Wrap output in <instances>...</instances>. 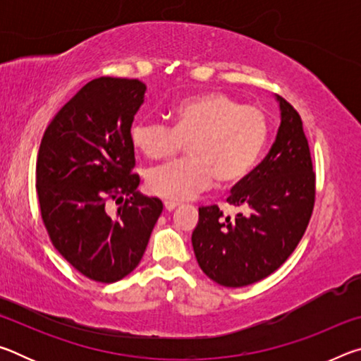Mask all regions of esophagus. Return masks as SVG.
<instances>
[{
  "instance_id": "1",
  "label": "esophagus",
  "mask_w": 361,
  "mask_h": 361,
  "mask_svg": "<svg viewBox=\"0 0 361 361\" xmlns=\"http://www.w3.org/2000/svg\"><path fill=\"white\" fill-rule=\"evenodd\" d=\"M164 207H166L167 212H172L178 207V202H170V200H166V202H164Z\"/></svg>"
}]
</instances>
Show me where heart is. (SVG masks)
<instances>
[{
    "label": "heart",
    "mask_w": 361,
    "mask_h": 361,
    "mask_svg": "<svg viewBox=\"0 0 361 361\" xmlns=\"http://www.w3.org/2000/svg\"><path fill=\"white\" fill-rule=\"evenodd\" d=\"M173 127L161 121H137L130 138L148 159L178 152L188 142L191 156L152 167L146 185L159 197L186 200L219 183H234L250 173L264 151L269 121L259 108L243 106L221 92H207L181 100Z\"/></svg>",
    "instance_id": "heart-1"
}]
</instances>
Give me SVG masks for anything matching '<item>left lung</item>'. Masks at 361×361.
Segmentation results:
<instances>
[{"label":"left lung","mask_w":361,"mask_h":361,"mask_svg":"<svg viewBox=\"0 0 361 361\" xmlns=\"http://www.w3.org/2000/svg\"><path fill=\"white\" fill-rule=\"evenodd\" d=\"M280 127L271 151L232 188L228 202L245 207L235 218L216 205L200 207L192 231L195 259L207 277L229 288L271 276L288 259L307 228L315 200V173L302 121L276 95Z\"/></svg>","instance_id":"obj_1"}]
</instances>
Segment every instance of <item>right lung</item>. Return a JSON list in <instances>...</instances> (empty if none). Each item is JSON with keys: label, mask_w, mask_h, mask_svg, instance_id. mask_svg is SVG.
Segmentation results:
<instances>
[{"label": "right lung", "mask_w": 361, "mask_h": 361, "mask_svg": "<svg viewBox=\"0 0 361 361\" xmlns=\"http://www.w3.org/2000/svg\"><path fill=\"white\" fill-rule=\"evenodd\" d=\"M138 79L87 82L47 126L36 162L41 216L52 245L90 280L113 283L138 266L164 205L137 191L133 116L145 102ZM121 200L114 216L106 200Z\"/></svg>", "instance_id": "right-lung-1"}]
</instances>
